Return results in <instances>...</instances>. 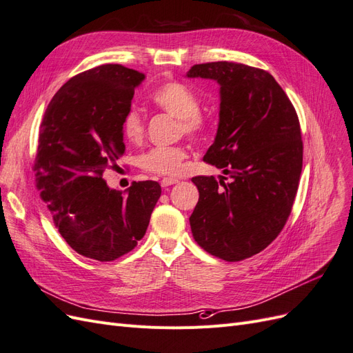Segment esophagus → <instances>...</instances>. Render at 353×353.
Returning <instances> with one entry per match:
<instances>
[{
	"instance_id": "esophagus-1",
	"label": "esophagus",
	"mask_w": 353,
	"mask_h": 353,
	"mask_svg": "<svg viewBox=\"0 0 353 353\" xmlns=\"http://www.w3.org/2000/svg\"><path fill=\"white\" fill-rule=\"evenodd\" d=\"M160 184H162V187H169V185L178 184V179L176 178H163L162 181H160Z\"/></svg>"
}]
</instances>
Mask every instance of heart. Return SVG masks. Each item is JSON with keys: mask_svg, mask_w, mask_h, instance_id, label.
I'll use <instances>...</instances> for the list:
<instances>
[{"mask_svg": "<svg viewBox=\"0 0 353 353\" xmlns=\"http://www.w3.org/2000/svg\"><path fill=\"white\" fill-rule=\"evenodd\" d=\"M152 101L157 109L169 113L179 121V131L190 137H200L205 132V121L200 116V103L196 94L179 82H168L159 87ZM123 137L130 143H140L144 138L145 123L141 113L131 109L122 121ZM188 150L184 145L154 147L141 157V166L152 174L174 176L183 169Z\"/></svg>", "mask_w": 353, "mask_h": 353, "instance_id": "heart-1", "label": "heart"}]
</instances>
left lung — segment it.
Segmentation results:
<instances>
[{
  "instance_id": "left-lung-1",
  "label": "left lung",
  "mask_w": 353,
  "mask_h": 353,
  "mask_svg": "<svg viewBox=\"0 0 353 353\" xmlns=\"http://www.w3.org/2000/svg\"><path fill=\"white\" fill-rule=\"evenodd\" d=\"M187 78L219 85V122L203 157L223 175L196 176L190 216L200 248L227 262L262 252L290 215L302 172L303 144L293 104L272 74L241 63L194 65Z\"/></svg>"
}]
</instances>
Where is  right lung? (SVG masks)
I'll list each match as a JSON object with an SVG mask.
<instances>
[{
    "instance_id": "1",
    "label": "right lung",
    "mask_w": 353,
    "mask_h": 353,
    "mask_svg": "<svg viewBox=\"0 0 353 353\" xmlns=\"http://www.w3.org/2000/svg\"><path fill=\"white\" fill-rule=\"evenodd\" d=\"M145 74L103 65L69 79L41 123L37 187L61 237L85 258L110 262L147 231L162 194L156 181L113 190L103 174L125 153L122 121Z\"/></svg>"
}]
</instances>
